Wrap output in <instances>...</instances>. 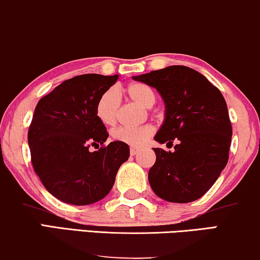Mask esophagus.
Masks as SVG:
<instances>
[{"mask_svg": "<svg viewBox=\"0 0 260 260\" xmlns=\"http://www.w3.org/2000/svg\"><path fill=\"white\" fill-rule=\"evenodd\" d=\"M138 152H139L138 149H135V148H131V149H130V155H131V156H136Z\"/></svg>", "mask_w": 260, "mask_h": 260, "instance_id": "34e87169", "label": "esophagus"}]
</instances>
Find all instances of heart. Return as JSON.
Masks as SVG:
<instances>
[{
    "label": "heart",
    "mask_w": 260,
    "mask_h": 260,
    "mask_svg": "<svg viewBox=\"0 0 260 260\" xmlns=\"http://www.w3.org/2000/svg\"><path fill=\"white\" fill-rule=\"evenodd\" d=\"M126 92L131 100L139 103L145 108H151L156 102L155 93L149 86L142 83H133L126 88ZM119 104V93L117 90L109 89L103 92L97 101L96 115L97 118L104 125H112L117 119ZM153 134V127L143 125L137 127L118 126L111 131V137L116 141L123 142L131 146H141L148 141Z\"/></svg>",
    "instance_id": "b5f03b06"
}]
</instances>
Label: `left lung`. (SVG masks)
Wrapping results in <instances>:
<instances>
[{"instance_id": "8db88e82", "label": "left lung", "mask_w": 260, "mask_h": 260, "mask_svg": "<svg viewBox=\"0 0 260 260\" xmlns=\"http://www.w3.org/2000/svg\"><path fill=\"white\" fill-rule=\"evenodd\" d=\"M155 88L165 104L155 141H177L175 151L153 148L149 183L158 197L190 203L208 192L226 167L232 127L226 102L208 78L191 68L170 66L133 77Z\"/></svg>"}]
</instances>
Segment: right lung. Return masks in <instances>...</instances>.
Returning a JSON list of instances; mask_svg holds the SVG:
<instances>
[{"mask_svg": "<svg viewBox=\"0 0 260 260\" xmlns=\"http://www.w3.org/2000/svg\"><path fill=\"white\" fill-rule=\"evenodd\" d=\"M118 75L85 74L67 80L37 103L28 131L31 163L44 187L59 201L89 205L114 186L129 145L115 141L104 146L107 127L96 104ZM101 149L90 152L89 146Z\"/></svg>", "mask_w": 260, "mask_h": 260, "instance_id": "add662e5", "label": "right lung"}]
</instances>
